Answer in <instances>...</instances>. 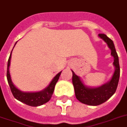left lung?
I'll list each match as a JSON object with an SVG mask.
<instances>
[{
	"mask_svg": "<svg viewBox=\"0 0 127 127\" xmlns=\"http://www.w3.org/2000/svg\"><path fill=\"white\" fill-rule=\"evenodd\" d=\"M98 36L106 42L111 49V55L114 58L113 65L115 72L112 78L104 85L98 87H90L83 83L79 76L72 72V84L74 88L76 98L83 104L97 106L111 98L117 88L120 77V66L119 57L115 49L113 41L104 34H99Z\"/></svg>",
	"mask_w": 127,
	"mask_h": 127,
	"instance_id": "obj_1",
	"label": "left lung"
}]
</instances>
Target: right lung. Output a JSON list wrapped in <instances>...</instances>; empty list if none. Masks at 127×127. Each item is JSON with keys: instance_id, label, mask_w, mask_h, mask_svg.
I'll return each mask as SVG.
<instances>
[{"instance_id": "1", "label": "right lung", "mask_w": 127, "mask_h": 127, "mask_svg": "<svg viewBox=\"0 0 127 127\" xmlns=\"http://www.w3.org/2000/svg\"><path fill=\"white\" fill-rule=\"evenodd\" d=\"M16 42L15 44H16ZM14 44V46H15ZM13 47V48H14ZM13 50V49H12ZM12 51L10 55L9 59L8 61V64H7V72H6V77H7V81L8 83V85L10 86L11 92H12V95L14 96V97L16 99H17L19 101L25 103V104L29 105L31 106H40L46 103L48 101L50 100V99L52 97L54 89H55V87L56 85V83L59 79V76L61 74V71L59 72L58 74L51 81L50 84L48 85V87H46L42 91L38 92H23L18 89L12 83V80H11V77H10V74L9 72V66L10 64V59H11V54H12Z\"/></svg>"}]
</instances>
